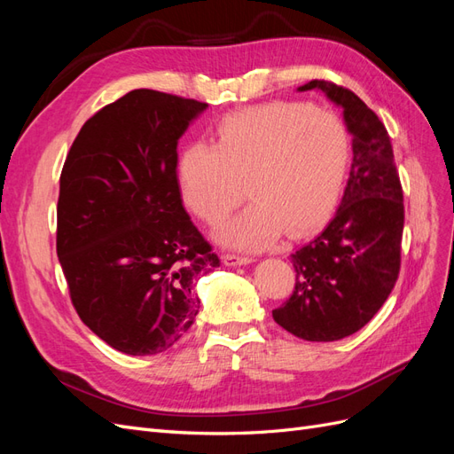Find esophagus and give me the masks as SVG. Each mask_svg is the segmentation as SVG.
Instances as JSON below:
<instances>
[{
    "label": "esophagus",
    "instance_id": "esophagus-1",
    "mask_svg": "<svg viewBox=\"0 0 454 454\" xmlns=\"http://www.w3.org/2000/svg\"><path fill=\"white\" fill-rule=\"evenodd\" d=\"M222 259H223V263H225L227 267H239V265H248V263H252V257H248V255H239V254H223Z\"/></svg>",
    "mask_w": 454,
    "mask_h": 454
}]
</instances>
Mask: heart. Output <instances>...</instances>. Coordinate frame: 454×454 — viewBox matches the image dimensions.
Segmentation results:
<instances>
[{
    "mask_svg": "<svg viewBox=\"0 0 454 454\" xmlns=\"http://www.w3.org/2000/svg\"><path fill=\"white\" fill-rule=\"evenodd\" d=\"M352 160L350 130L335 112L301 102L235 109L215 122L214 142L187 144L176 176L187 208L232 248H267L320 227L337 208Z\"/></svg>",
    "mask_w": 454,
    "mask_h": 454,
    "instance_id": "1",
    "label": "heart"
}]
</instances>
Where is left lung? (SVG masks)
I'll use <instances>...</instances> for the list:
<instances>
[{"label":"left lung","mask_w":454,"mask_h":454,"mask_svg":"<svg viewBox=\"0 0 454 454\" xmlns=\"http://www.w3.org/2000/svg\"><path fill=\"white\" fill-rule=\"evenodd\" d=\"M345 109L352 132V168L335 217L292 254L295 287L272 318L305 340H339L362 329L388 299L402 265L403 189L390 136L373 109L350 89L314 79Z\"/></svg>","instance_id":"8db88e82"}]
</instances>
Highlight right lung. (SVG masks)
<instances>
[{
    "label": "right lung",
    "mask_w": 454,
    "mask_h": 454,
    "mask_svg": "<svg viewBox=\"0 0 454 454\" xmlns=\"http://www.w3.org/2000/svg\"><path fill=\"white\" fill-rule=\"evenodd\" d=\"M204 102L136 89L96 112L60 174L57 254L72 305L109 347H174L200 309L199 274L219 267L184 208L177 140Z\"/></svg>",
    "instance_id": "1"
}]
</instances>
